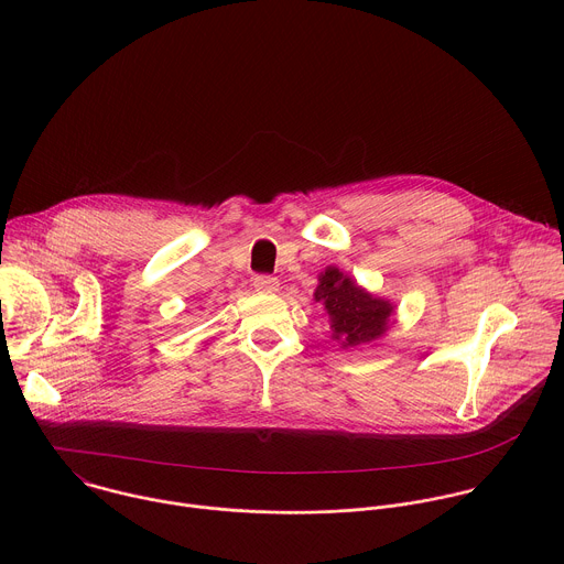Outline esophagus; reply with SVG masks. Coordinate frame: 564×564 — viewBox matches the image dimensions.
I'll return each mask as SVG.
<instances>
[{"label": "esophagus", "mask_w": 564, "mask_h": 564, "mask_svg": "<svg viewBox=\"0 0 564 564\" xmlns=\"http://www.w3.org/2000/svg\"><path fill=\"white\" fill-rule=\"evenodd\" d=\"M254 290L261 294H274V292H279V279L265 276V274L254 276Z\"/></svg>", "instance_id": "34e87169"}]
</instances>
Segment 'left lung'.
<instances>
[{
    "label": "left lung",
    "instance_id": "left-lung-1",
    "mask_svg": "<svg viewBox=\"0 0 564 564\" xmlns=\"http://www.w3.org/2000/svg\"><path fill=\"white\" fill-rule=\"evenodd\" d=\"M312 296L324 307L330 337L344 350L381 339L394 324V303L368 292L337 265L318 272V285Z\"/></svg>",
    "mask_w": 564,
    "mask_h": 564
}]
</instances>
